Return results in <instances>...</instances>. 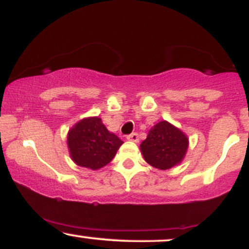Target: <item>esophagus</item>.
Segmentation results:
<instances>
[{
    "label": "esophagus",
    "mask_w": 249,
    "mask_h": 249,
    "mask_svg": "<svg viewBox=\"0 0 249 249\" xmlns=\"http://www.w3.org/2000/svg\"><path fill=\"white\" fill-rule=\"evenodd\" d=\"M127 140H130V142H139V134L136 133V132L128 134Z\"/></svg>",
    "instance_id": "obj_1"
}]
</instances>
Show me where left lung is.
I'll return each mask as SVG.
<instances>
[{
	"mask_svg": "<svg viewBox=\"0 0 249 249\" xmlns=\"http://www.w3.org/2000/svg\"><path fill=\"white\" fill-rule=\"evenodd\" d=\"M189 140L185 134L170 123H158L149 130L140 145L146 162L154 168L166 170L183 160Z\"/></svg>",
	"mask_w": 249,
	"mask_h": 249,
	"instance_id": "left-lung-1",
	"label": "left lung"
}]
</instances>
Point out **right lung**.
Wrapping results in <instances>:
<instances>
[{
  "mask_svg": "<svg viewBox=\"0 0 249 249\" xmlns=\"http://www.w3.org/2000/svg\"><path fill=\"white\" fill-rule=\"evenodd\" d=\"M122 143L116 134L107 130L98 117H89L76 123L67 137L71 160L77 166L92 170L107 166Z\"/></svg>",
  "mask_w": 249,
  "mask_h": 249,
  "instance_id": "right-lung-1",
  "label": "right lung"
}]
</instances>
